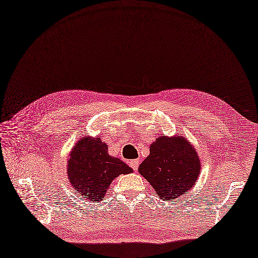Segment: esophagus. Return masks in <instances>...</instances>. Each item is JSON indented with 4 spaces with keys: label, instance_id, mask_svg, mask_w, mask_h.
<instances>
[{
    "label": "esophagus",
    "instance_id": "obj_1",
    "mask_svg": "<svg viewBox=\"0 0 258 258\" xmlns=\"http://www.w3.org/2000/svg\"><path fill=\"white\" fill-rule=\"evenodd\" d=\"M139 165H140V161L139 160H133V161L130 162V166L132 167L134 171H138Z\"/></svg>",
    "mask_w": 258,
    "mask_h": 258
}]
</instances>
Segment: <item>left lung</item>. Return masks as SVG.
<instances>
[{"instance_id":"obj_1","label":"left lung","mask_w":258,"mask_h":258,"mask_svg":"<svg viewBox=\"0 0 258 258\" xmlns=\"http://www.w3.org/2000/svg\"><path fill=\"white\" fill-rule=\"evenodd\" d=\"M200 169L199 155L187 140L162 135L151 144L150 155L141 164L139 172L160 199L168 202L193 187Z\"/></svg>"}]
</instances>
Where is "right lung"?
Here are the masks:
<instances>
[{
    "mask_svg": "<svg viewBox=\"0 0 258 258\" xmlns=\"http://www.w3.org/2000/svg\"><path fill=\"white\" fill-rule=\"evenodd\" d=\"M106 143L100 138L85 136L75 144L68 161L71 185L83 199L100 203L107 188L120 174L133 169L119 158L109 156Z\"/></svg>",
    "mask_w": 258,
    "mask_h": 258,
    "instance_id": "right-lung-1",
    "label": "right lung"
}]
</instances>
